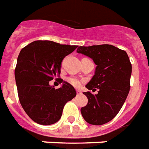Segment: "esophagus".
I'll return each mask as SVG.
<instances>
[{"instance_id":"1","label":"esophagus","mask_w":149,"mask_h":149,"mask_svg":"<svg viewBox=\"0 0 149 149\" xmlns=\"http://www.w3.org/2000/svg\"><path fill=\"white\" fill-rule=\"evenodd\" d=\"M76 92H77V95H80V94L82 93V92H81V91H79V90H77Z\"/></svg>"}]
</instances>
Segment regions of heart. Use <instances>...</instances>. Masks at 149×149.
<instances>
[{"label": "heart", "instance_id": "obj_1", "mask_svg": "<svg viewBox=\"0 0 149 149\" xmlns=\"http://www.w3.org/2000/svg\"><path fill=\"white\" fill-rule=\"evenodd\" d=\"M67 80H68V82H69L71 85H73L74 86H75V87H79V86L81 85V83H82L80 80H79L78 79H76V78H73V77L69 78Z\"/></svg>", "mask_w": 149, "mask_h": 149}]
</instances>
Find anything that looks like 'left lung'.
Segmentation results:
<instances>
[{
    "label": "left lung",
    "instance_id": "1",
    "mask_svg": "<svg viewBox=\"0 0 149 149\" xmlns=\"http://www.w3.org/2000/svg\"><path fill=\"white\" fill-rule=\"evenodd\" d=\"M77 53L88 56L96 65L95 74L86 87L98 94L84 92L88 99L81 108L83 119L90 124L102 125L116 116L130 90L132 64L127 53L111 45L79 46Z\"/></svg>",
    "mask_w": 149,
    "mask_h": 149
}]
</instances>
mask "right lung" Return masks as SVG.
Returning a JSON list of instances; mask_svg holds the SVG:
<instances>
[{
	"mask_svg": "<svg viewBox=\"0 0 149 149\" xmlns=\"http://www.w3.org/2000/svg\"><path fill=\"white\" fill-rule=\"evenodd\" d=\"M76 48L52 41H35L19 54L15 69L19 100L36 123L50 125L58 122L65 104L76 96L74 86L63 79L58 89L49 83L59 76L63 58Z\"/></svg>",
	"mask_w": 149,
	"mask_h": 149,
	"instance_id": "obj_1",
	"label": "right lung"
}]
</instances>
